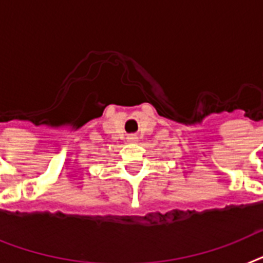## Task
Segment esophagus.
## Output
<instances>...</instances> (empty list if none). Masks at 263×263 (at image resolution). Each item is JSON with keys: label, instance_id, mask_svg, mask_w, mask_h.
<instances>
[{"label": "esophagus", "instance_id": "34e87169", "mask_svg": "<svg viewBox=\"0 0 263 263\" xmlns=\"http://www.w3.org/2000/svg\"><path fill=\"white\" fill-rule=\"evenodd\" d=\"M127 142H136L137 141V136H134V134H132V136H127Z\"/></svg>", "mask_w": 263, "mask_h": 263}]
</instances>
